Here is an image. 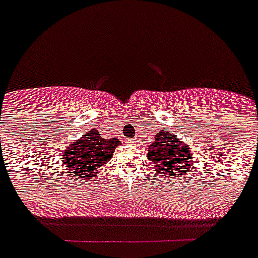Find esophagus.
Here are the masks:
<instances>
[{
	"label": "esophagus",
	"mask_w": 258,
	"mask_h": 258,
	"mask_svg": "<svg viewBox=\"0 0 258 258\" xmlns=\"http://www.w3.org/2000/svg\"><path fill=\"white\" fill-rule=\"evenodd\" d=\"M127 143H131V145H134V143H137V139H135V141H127Z\"/></svg>",
	"instance_id": "34e87169"
}]
</instances>
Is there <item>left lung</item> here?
<instances>
[{"mask_svg":"<svg viewBox=\"0 0 258 258\" xmlns=\"http://www.w3.org/2000/svg\"><path fill=\"white\" fill-rule=\"evenodd\" d=\"M154 170L163 175H170L174 179L176 176L187 175L194 165V153L188 143H184L179 138L163 130L157 133L155 139L147 149Z\"/></svg>","mask_w":258,"mask_h":258,"instance_id":"8db88e82","label":"left lung"}]
</instances>
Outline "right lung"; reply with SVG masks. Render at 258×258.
<instances>
[{"instance_id": "right-lung-1", "label": "right lung", "mask_w": 258, "mask_h": 258, "mask_svg": "<svg viewBox=\"0 0 258 258\" xmlns=\"http://www.w3.org/2000/svg\"><path fill=\"white\" fill-rule=\"evenodd\" d=\"M117 146H120L117 138L104 139L97 130L92 128L80 139L70 142L64 147L62 163L70 175L78 180L96 178L99 169L111 159Z\"/></svg>"}]
</instances>
